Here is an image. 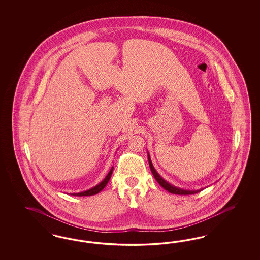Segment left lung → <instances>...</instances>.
Here are the masks:
<instances>
[{
    "mask_svg": "<svg viewBox=\"0 0 260 260\" xmlns=\"http://www.w3.org/2000/svg\"><path fill=\"white\" fill-rule=\"evenodd\" d=\"M148 159H149V165H150V171L153 174L155 180L160 184V186L165 189L166 190H168L169 192L173 193V194H180V196H189V194H194L197 193L199 191H201L203 189H197V190H189V189H184L181 188H177L175 186H173L172 184H170L169 182L166 181L165 179L163 177H161V175L156 172V170L154 169V167L152 165V162L150 160V154L148 152Z\"/></svg>",
    "mask_w": 260,
    "mask_h": 260,
    "instance_id": "1",
    "label": "left lung"
}]
</instances>
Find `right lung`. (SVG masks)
Returning a JSON list of instances; mask_svg holds the SVG:
<instances>
[{"instance_id": "obj_1", "label": "right lung", "mask_w": 260, "mask_h": 260, "mask_svg": "<svg viewBox=\"0 0 260 260\" xmlns=\"http://www.w3.org/2000/svg\"><path fill=\"white\" fill-rule=\"evenodd\" d=\"M113 172V167H111L110 172L107 174V176L103 179L102 181L100 182L99 184H97L94 187H92L91 189L81 191V192H76V193H71V196L73 197H89V196H94L97 194L98 192H100L105 187L106 185L110 181V177H111V173Z\"/></svg>"}]
</instances>
